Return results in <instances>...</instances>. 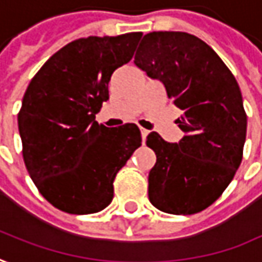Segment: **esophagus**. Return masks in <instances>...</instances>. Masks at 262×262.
Segmentation results:
<instances>
[{
    "label": "esophagus",
    "mask_w": 262,
    "mask_h": 262,
    "mask_svg": "<svg viewBox=\"0 0 262 262\" xmlns=\"http://www.w3.org/2000/svg\"><path fill=\"white\" fill-rule=\"evenodd\" d=\"M140 135H142V140L145 142V139H146V136L149 135V130H146V129H140Z\"/></svg>",
    "instance_id": "obj_1"
}]
</instances>
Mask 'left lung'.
I'll return each mask as SVG.
<instances>
[{"instance_id":"1","label":"left lung","mask_w":262,"mask_h":262,"mask_svg":"<svg viewBox=\"0 0 262 262\" xmlns=\"http://www.w3.org/2000/svg\"><path fill=\"white\" fill-rule=\"evenodd\" d=\"M135 65L159 79L183 116L184 138L165 142L150 132L157 164L149 172V202L161 212L194 214L213 204L242 161L247 114L238 82L217 53L184 32L143 36Z\"/></svg>"}]
</instances>
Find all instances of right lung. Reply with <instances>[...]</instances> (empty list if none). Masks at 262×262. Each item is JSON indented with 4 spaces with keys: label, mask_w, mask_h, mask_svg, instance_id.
<instances>
[{
    "label": "right lung",
    "mask_w": 262,
    "mask_h": 262,
    "mask_svg": "<svg viewBox=\"0 0 262 262\" xmlns=\"http://www.w3.org/2000/svg\"><path fill=\"white\" fill-rule=\"evenodd\" d=\"M142 33L68 43L33 77L18 113L26 168L52 206L90 214L113 200L116 174L142 145L139 127L95 122L108 81L133 58Z\"/></svg>",
    "instance_id": "add662e5"
}]
</instances>
